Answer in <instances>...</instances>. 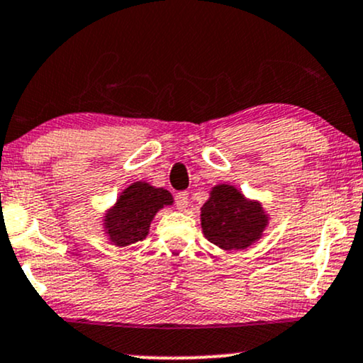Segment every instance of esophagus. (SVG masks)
Masks as SVG:
<instances>
[{"label": "esophagus", "mask_w": 363, "mask_h": 363, "mask_svg": "<svg viewBox=\"0 0 363 363\" xmlns=\"http://www.w3.org/2000/svg\"><path fill=\"white\" fill-rule=\"evenodd\" d=\"M174 201H176L177 209H186L187 203H189V193H186V191H179V193H176V196H174Z\"/></svg>", "instance_id": "esophagus-1"}]
</instances>
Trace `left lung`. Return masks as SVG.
<instances>
[{"label":"left lung","instance_id":"obj_1","mask_svg":"<svg viewBox=\"0 0 363 363\" xmlns=\"http://www.w3.org/2000/svg\"><path fill=\"white\" fill-rule=\"evenodd\" d=\"M267 218L260 204L247 201L235 187H213L211 198L201 208V226L209 242L223 250L247 248L260 238Z\"/></svg>","mask_w":363,"mask_h":363}]
</instances>
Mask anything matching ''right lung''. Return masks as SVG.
Masks as SVG:
<instances>
[{"instance_id":"1","label":"right lung","mask_w":363,"mask_h":363,"mask_svg":"<svg viewBox=\"0 0 363 363\" xmlns=\"http://www.w3.org/2000/svg\"><path fill=\"white\" fill-rule=\"evenodd\" d=\"M165 204H172L169 191L135 182L120 196L116 206L106 216L111 242L118 247H126L145 238L152 218Z\"/></svg>"}]
</instances>
